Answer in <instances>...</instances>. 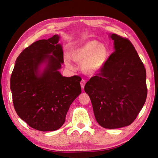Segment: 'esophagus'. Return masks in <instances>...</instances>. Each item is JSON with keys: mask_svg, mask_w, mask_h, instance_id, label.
<instances>
[{"mask_svg": "<svg viewBox=\"0 0 158 158\" xmlns=\"http://www.w3.org/2000/svg\"><path fill=\"white\" fill-rule=\"evenodd\" d=\"M85 80H82L80 82V85H81V88L82 89H84V86H85Z\"/></svg>", "mask_w": 158, "mask_h": 158, "instance_id": "obj_1", "label": "esophagus"}]
</instances>
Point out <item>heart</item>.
<instances>
[{
	"instance_id": "obj_1",
	"label": "heart",
	"mask_w": 158,
	"mask_h": 158,
	"mask_svg": "<svg viewBox=\"0 0 158 158\" xmlns=\"http://www.w3.org/2000/svg\"><path fill=\"white\" fill-rule=\"evenodd\" d=\"M109 51L103 44L96 40L89 41L71 51L70 57L73 60L81 63V69L88 74H94L101 70L108 58ZM67 67L72 69L70 59L64 56Z\"/></svg>"
}]
</instances>
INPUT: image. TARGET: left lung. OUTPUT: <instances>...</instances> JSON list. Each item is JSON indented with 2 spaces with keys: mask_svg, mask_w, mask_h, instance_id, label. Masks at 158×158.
Masks as SVG:
<instances>
[{
  "mask_svg": "<svg viewBox=\"0 0 158 158\" xmlns=\"http://www.w3.org/2000/svg\"><path fill=\"white\" fill-rule=\"evenodd\" d=\"M109 37L114 41V51L101 72L85 84L84 90L99 125L113 129L130 125L144 106L146 72L130 41L115 33Z\"/></svg>",
  "mask_w": 158,
  "mask_h": 158,
  "instance_id": "left-lung-1",
  "label": "left lung"
}]
</instances>
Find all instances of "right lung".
Wrapping results in <instances>:
<instances>
[{
  "label": "right lung",
  "mask_w": 158,
  "mask_h": 158,
  "mask_svg": "<svg viewBox=\"0 0 158 158\" xmlns=\"http://www.w3.org/2000/svg\"><path fill=\"white\" fill-rule=\"evenodd\" d=\"M59 38L55 35L27 47L16 59L10 78L16 113L40 131H54L63 126L71 103L82 92L78 76L64 77L59 71L64 63ZM43 63L46 66L40 73Z\"/></svg>",
  "instance_id": "right-lung-1"
}]
</instances>
